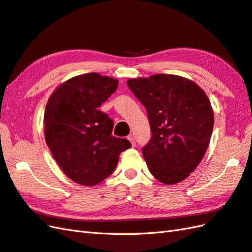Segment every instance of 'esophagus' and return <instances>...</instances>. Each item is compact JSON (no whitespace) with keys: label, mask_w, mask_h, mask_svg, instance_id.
I'll use <instances>...</instances> for the list:
<instances>
[{"label":"esophagus","mask_w":252,"mask_h":252,"mask_svg":"<svg viewBox=\"0 0 252 252\" xmlns=\"http://www.w3.org/2000/svg\"><path fill=\"white\" fill-rule=\"evenodd\" d=\"M127 139L130 140L133 147H135V138H134V136H133V135H128V136H127Z\"/></svg>","instance_id":"obj_1"}]
</instances>
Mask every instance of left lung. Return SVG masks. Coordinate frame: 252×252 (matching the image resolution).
I'll return each mask as SVG.
<instances>
[{"mask_svg":"<svg viewBox=\"0 0 252 252\" xmlns=\"http://www.w3.org/2000/svg\"><path fill=\"white\" fill-rule=\"evenodd\" d=\"M126 84L147 112L151 138L143 155L149 172L165 185L180 183L194 171L209 145L214 112L207 95L176 75L157 74Z\"/></svg>","mask_w":252,"mask_h":252,"instance_id":"8db88e82","label":"left lung"}]
</instances>
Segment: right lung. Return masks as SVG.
Here are the masks:
<instances>
[{"mask_svg": "<svg viewBox=\"0 0 252 252\" xmlns=\"http://www.w3.org/2000/svg\"><path fill=\"white\" fill-rule=\"evenodd\" d=\"M118 84L96 73L76 76L58 87L46 105V143L64 174L79 185L101 183L131 147L127 139L112 135L114 121L98 109Z\"/></svg>", "mask_w": 252, "mask_h": 252, "instance_id": "right-lung-1", "label": "right lung"}]
</instances>
